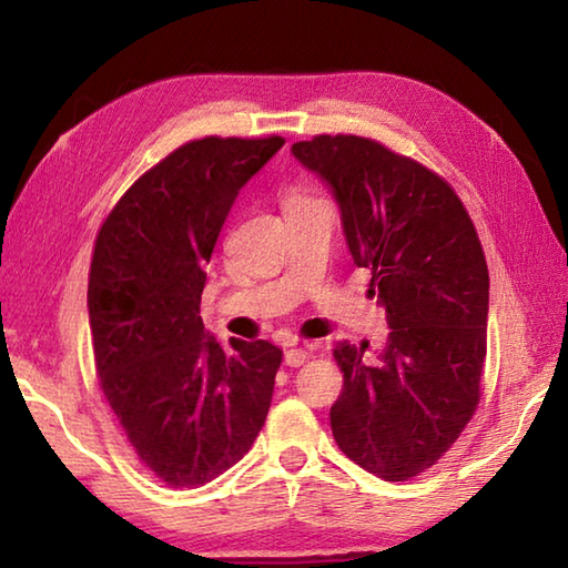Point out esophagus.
Here are the masks:
<instances>
[{
  "label": "esophagus",
  "instance_id": "1",
  "mask_svg": "<svg viewBox=\"0 0 568 568\" xmlns=\"http://www.w3.org/2000/svg\"><path fill=\"white\" fill-rule=\"evenodd\" d=\"M305 358H307V351H303V348L285 351V365H291V368H297V365H303Z\"/></svg>",
  "mask_w": 568,
  "mask_h": 568
}]
</instances>
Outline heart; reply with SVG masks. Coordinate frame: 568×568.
<instances>
[{"label":"heart","instance_id":"b5f03b06","mask_svg":"<svg viewBox=\"0 0 568 568\" xmlns=\"http://www.w3.org/2000/svg\"><path fill=\"white\" fill-rule=\"evenodd\" d=\"M297 197H307V195H303V192H293V195H287L285 203H291V200H297Z\"/></svg>","mask_w":568,"mask_h":568}]
</instances>
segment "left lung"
I'll list each match as a JSON object with an SVG mask.
<instances>
[{"label":"left lung","instance_id":"8db88e82","mask_svg":"<svg viewBox=\"0 0 568 568\" xmlns=\"http://www.w3.org/2000/svg\"><path fill=\"white\" fill-rule=\"evenodd\" d=\"M291 152L333 190L353 263L373 273L390 328L373 361L368 343L333 351L335 444L368 474L408 480L454 446L480 398L484 247L448 182L378 142L318 134Z\"/></svg>","mask_w":568,"mask_h":568}]
</instances>
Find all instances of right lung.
Returning <instances> with one entry per match:
<instances>
[{
	"label": "right lung",
	"mask_w": 568,
	"mask_h": 568,
	"mask_svg": "<svg viewBox=\"0 0 568 568\" xmlns=\"http://www.w3.org/2000/svg\"><path fill=\"white\" fill-rule=\"evenodd\" d=\"M283 138L187 142L124 192L94 243L88 311L100 388L170 486H203L261 434L283 351L220 343L200 318L205 267L245 182Z\"/></svg>",
	"instance_id": "1"
}]
</instances>
